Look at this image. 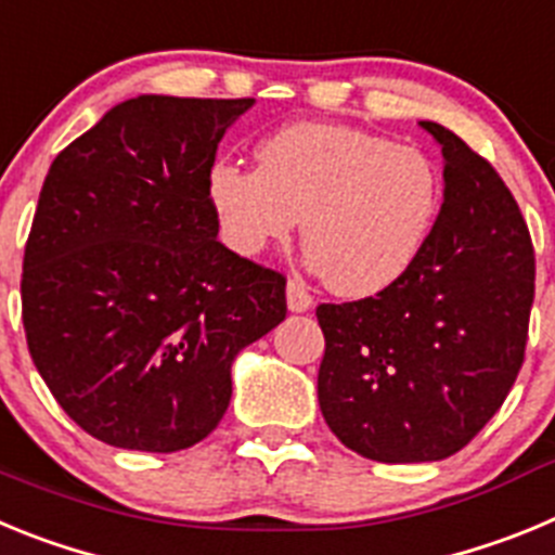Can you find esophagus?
I'll return each mask as SVG.
<instances>
[{"label": "esophagus", "mask_w": 555, "mask_h": 555, "mask_svg": "<svg viewBox=\"0 0 555 555\" xmlns=\"http://www.w3.org/2000/svg\"><path fill=\"white\" fill-rule=\"evenodd\" d=\"M286 302H288V311L302 313V311H308V308L313 306V297L308 294L306 283L294 281V278H292V281L286 283Z\"/></svg>", "instance_id": "esophagus-1"}]
</instances>
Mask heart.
Instances as JSON below:
<instances>
[{"label":"heart","mask_w":555,"mask_h":555,"mask_svg":"<svg viewBox=\"0 0 555 555\" xmlns=\"http://www.w3.org/2000/svg\"><path fill=\"white\" fill-rule=\"evenodd\" d=\"M258 169L222 158L208 197L242 255L286 244L300 222L311 267L345 297L395 286L428 247L444 203L428 152L327 121H297L255 150Z\"/></svg>","instance_id":"obj_1"}]
</instances>
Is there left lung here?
<instances>
[{
    "label": "left lung",
    "instance_id": "left-lung-1",
    "mask_svg": "<svg viewBox=\"0 0 555 555\" xmlns=\"http://www.w3.org/2000/svg\"><path fill=\"white\" fill-rule=\"evenodd\" d=\"M444 203L395 286L317 308L320 409L345 448L384 464L459 453L498 414L526 361L537 258L494 166L436 121Z\"/></svg>",
    "mask_w": 555,
    "mask_h": 555
}]
</instances>
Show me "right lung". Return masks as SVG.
Instances as JSON below:
<instances>
[{
    "label": "right lung",
    "mask_w": 555,
    "mask_h": 555,
    "mask_svg": "<svg viewBox=\"0 0 555 555\" xmlns=\"http://www.w3.org/2000/svg\"><path fill=\"white\" fill-rule=\"evenodd\" d=\"M253 100L144 94L52 160L24 247L22 322L86 434L144 453L203 442L235 352L286 320V278L217 238L208 171Z\"/></svg>",
    "instance_id": "obj_1"
}]
</instances>
